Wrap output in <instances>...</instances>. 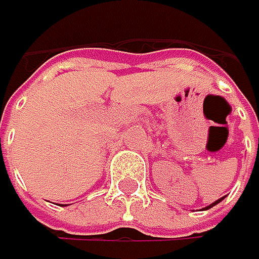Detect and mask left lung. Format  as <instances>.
I'll list each match as a JSON object with an SVG mask.
<instances>
[{
    "instance_id": "8db88e82",
    "label": "left lung",
    "mask_w": 259,
    "mask_h": 259,
    "mask_svg": "<svg viewBox=\"0 0 259 259\" xmlns=\"http://www.w3.org/2000/svg\"><path fill=\"white\" fill-rule=\"evenodd\" d=\"M222 199H224V198H221V199H218V201H215V203H212L211 206H207L206 209H209V207H212V206H215V204H218V203H221V201H222Z\"/></svg>"
}]
</instances>
